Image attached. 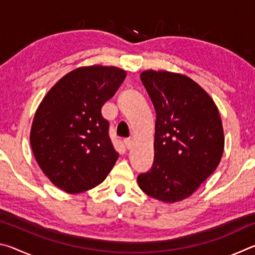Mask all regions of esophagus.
<instances>
[{
  "instance_id": "obj_1",
  "label": "esophagus",
  "mask_w": 255,
  "mask_h": 255,
  "mask_svg": "<svg viewBox=\"0 0 255 255\" xmlns=\"http://www.w3.org/2000/svg\"><path fill=\"white\" fill-rule=\"evenodd\" d=\"M124 143L127 149H130L132 147V138H126V139L124 140Z\"/></svg>"
}]
</instances>
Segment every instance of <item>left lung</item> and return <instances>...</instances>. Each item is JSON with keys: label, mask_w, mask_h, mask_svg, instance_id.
I'll list each match as a JSON object with an SVG mask.
<instances>
[{"label": "left lung", "mask_w": 255, "mask_h": 255, "mask_svg": "<svg viewBox=\"0 0 255 255\" xmlns=\"http://www.w3.org/2000/svg\"><path fill=\"white\" fill-rule=\"evenodd\" d=\"M156 122L154 162L137 182L146 195L178 202L192 195L221 162L225 138L218 108L189 76L167 71L141 72Z\"/></svg>", "instance_id": "1"}]
</instances>
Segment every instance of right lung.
<instances>
[{"label":"right lung","instance_id":"right-lung-1","mask_svg":"<svg viewBox=\"0 0 255 255\" xmlns=\"http://www.w3.org/2000/svg\"><path fill=\"white\" fill-rule=\"evenodd\" d=\"M127 73L115 66H82L64 75L34 114L30 144L50 182L80 193L103 182L118 159L101 108Z\"/></svg>","mask_w":255,"mask_h":255}]
</instances>
